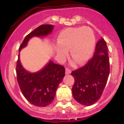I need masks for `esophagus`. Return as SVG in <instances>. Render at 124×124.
<instances>
[{"instance_id": "34e87169", "label": "esophagus", "mask_w": 124, "mask_h": 124, "mask_svg": "<svg viewBox=\"0 0 124 124\" xmlns=\"http://www.w3.org/2000/svg\"><path fill=\"white\" fill-rule=\"evenodd\" d=\"M71 73V70L69 68H66V74H69Z\"/></svg>"}]
</instances>
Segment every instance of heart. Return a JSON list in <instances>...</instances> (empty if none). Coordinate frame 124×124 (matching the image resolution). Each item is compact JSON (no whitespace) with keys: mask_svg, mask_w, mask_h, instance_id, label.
<instances>
[{"mask_svg":"<svg viewBox=\"0 0 124 124\" xmlns=\"http://www.w3.org/2000/svg\"><path fill=\"white\" fill-rule=\"evenodd\" d=\"M95 38L89 27H72L63 30L57 38L56 56L63 60L70 49V56L78 64L85 63L93 54Z\"/></svg>","mask_w":124,"mask_h":124,"instance_id":"heart-1","label":"heart"}]
</instances>
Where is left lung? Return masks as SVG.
Masks as SVG:
<instances>
[{
	"label": "left lung",
	"instance_id": "obj_1",
	"mask_svg": "<svg viewBox=\"0 0 124 124\" xmlns=\"http://www.w3.org/2000/svg\"><path fill=\"white\" fill-rule=\"evenodd\" d=\"M110 72L106 42L101 38L94 54L86 65L71 73L74 79L72 87L74 99L84 106H91L101 97Z\"/></svg>",
	"mask_w": 124,
	"mask_h": 124
}]
</instances>
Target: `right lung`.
Returning a JSON list of instances; mask_svg holds the SVG:
<instances>
[{"label":"right lung","instance_id":"1","mask_svg":"<svg viewBox=\"0 0 124 124\" xmlns=\"http://www.w3.org/2000/svg\"><path fill=\"white\" fill-rule=\"evenodd\" d=\"M53 28L52 25H41L34 30L25 38L20 46L19 53L27 46L30 39L46 37L52 32ZM16 73L18 85L25 99L34 106L46 107L54 100L59 84L65 76V69L50 60L39 71L30 73L22 65L18 53Z\"/></svg>","mask_w":124,"mask_h":124}]
</instances>
